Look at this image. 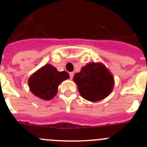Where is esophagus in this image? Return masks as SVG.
Wrapping results in <instances>:
<instances>
[{"label": "esophagus", "mask_w": 147, "mask_h": 147, "mask_svg": "<svg viewBox=\"0 0 147 147\" xmlns=\"http://www.w3.org/2000/svg\"><path fill=\"white\" fill-rule=\"evenodd\" d=\"M69 75H70V79H71V80H72L73 77H74V72H70Z\"/></svg>", "instance_id": "esophagus-1"}]
</instances>
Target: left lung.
Returning <instances> with one entry per match:
<instances>
[{"instance_id":"8db88e82","label":"left lung","mask_w":147,"mask_h":147,"mask_svg":"<svg viewBox=\"0 0 147 147\" xmlns=\"http://www.w3.org/2000/svg\"><path fill=\"white\" fill-rule=\"evenodd\" d=\"M81 96L90 102H98L108 96L114 86V77L102 63L90 62L73 78Z\"/></svg>"}]
</instances>
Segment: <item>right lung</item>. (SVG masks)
<instances>
[{
  "instance_id": "add662e5",
  "label": "right lung",
  "mask_w": 147,
  "mask_h": 147,
  "mask_svg": "<svg viewBox=\"0 0 147 147\" xmlns=\"http://www.w3.org/2000/svg\"><path fill=\"white\" fill-rule=\"evenodd\" d=\"M69 77L66 71L59 72L53 65L46 64L30 76L28 87L34 96L43 100H50L57 95L59 84Z\"/></svg>"
}]
</instances>
